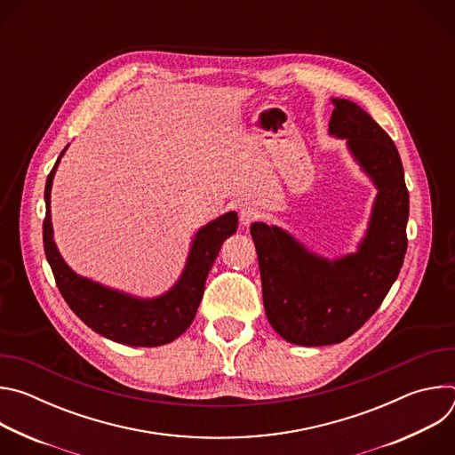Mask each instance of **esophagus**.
Masks as SVG:
<instances>
[{
	"mask_svg": "<svg viewBox=\"0 0 455 455\" xmlns=\"http://www.w3.org/2000/svg\"><path fill=\"white\" fill-rule=\"evenodd\" d=\"M259 218V211L253 205H243L239 209V221L243 227H248L250 223H253Z\"/></svg>",
	"mask_w": 455,
	"mask_h": 455,
	"instance_id": "34e87169",
	"label": "esophagus"
}]
</instances>
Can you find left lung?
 <instances>
[{"instance_id":"1","label":"left lung","mask_w":455,"mask_h":455,"mask_svg":"<svg viewBox=\"0 0 455 455\" xmlns=\"http://www.w3.org/2000/svg\"><path fill=\"white\" fill-rule=\"evenodd\" d=\"M331 102L330 135L347 140L378 188L358 250L326 259L279 227H250L272 328L306 347L339 344L358 331L395 284L407 251L409 190L395 142L358 104Z\"/></svg>"}]
</instances>
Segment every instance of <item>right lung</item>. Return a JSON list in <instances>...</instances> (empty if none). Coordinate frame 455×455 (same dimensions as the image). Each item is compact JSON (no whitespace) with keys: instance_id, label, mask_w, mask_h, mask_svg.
<instances>
[{"instance_id":"add662e5","label":"right lung","mask_w":455,"mask_h":455,"mask_svg":"<svg viewBox=\"0 0 455 455\" xmlns=\"http://www.w3.org/2000/svg\"><path fill=\"white\" fill-rule=\"evenodd\" d=\"M67 148L62 149L60 156ZM59 160L44 185L46 216L43 221V243L46 261L50 263L62 299L88 328L113 342L135 347H156L172 342L196 316L205 291V281L220 248L237 230V214L234 211L227 212L196 232L187 265L169 291L155 299H139L81 277L64 263L53 241L50 220V190Z\"/></svg>"}]
</instances>
